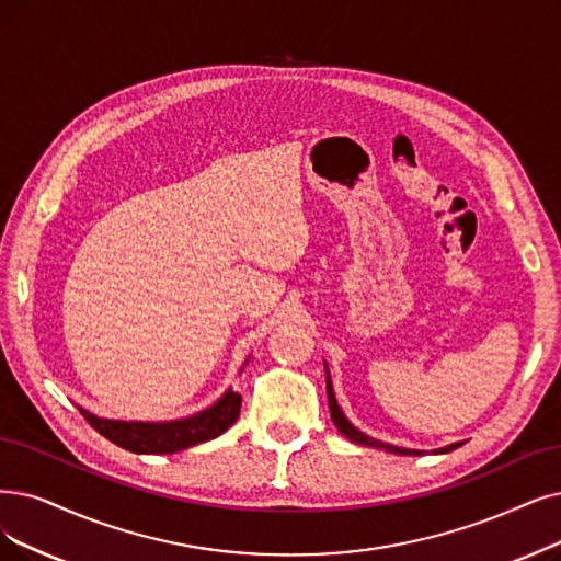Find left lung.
<instances>
[{"mask_svg": "<svg viewBox=\"0 0 561 561\" xmlns=\"http://www.w3.org/2000/svg\"><path fill=\"white\" fill-rule=\"evenodd\" d=\"M324 375H327V398H329V412H331V419L335 423V428L341 431V435H345L350 442L354 444H364V446H373V449H385L389 454H398V456H421L423 451L419 449H405V446H396V444H387L382 439H375L366 433H362L356 428V425H352L347 421V416L343 414L339 400H335V393H333V387H331V375H329V366L324 364ZM462 442H456V444H449V446H442V449H435L433 454H449L454 449H458Z\"/></svg>", "mask_w": 561, "mask_h": 561, "instance_id": "1", "label": "left lung"}]
</instances>
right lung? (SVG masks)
<instances>
[{"label":"right lung","mask_w":561,"mask_h":561,"mask_svg":"<svg viewBox=\"0 0 561 561\" xmlns=\"http://www.w3.org/2000/svg\"><path fill=\"white\" fill-rule=\"evenodd\" d=\"M249 364V358H245ZM241 396L228 389L214 405L172 421H122L103 419L80 408V414L112 444L133 454H176L195 444L216 439L239 419Z\"/></svg>","instance_id":"right-lung-1"}]
</instances>
